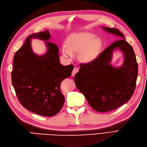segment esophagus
<instances>
[{"mask_svg": "<svg viewBox=\"0 0 147 147\" xmlns=\"http://www.w3.org/2000/svg\"><path fill=\"white\" fill-rule=\"evenodd\" d=\"M78 72V69H77L76 67H74L73 69V71L72 72V76H74Z\"/></svg>", "mask_w": 147, "mask_h": 147, "instance_id": "34e87169", "label": "esophagus"}]
</instances>
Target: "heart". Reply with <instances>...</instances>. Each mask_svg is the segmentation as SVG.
<instances>
[{
	"label": "heart",
	"instance_id": "1",
	"mask_svg": "<svg viewBox=\"0 0 147 147\" xmlns=\"http://www.w3.org/2000/svg\"><path fill=\"white\" fill-rule=\"evenodd\" d=\"M66 45L62 49L63 55L71 57L72 52H79L78 57L81 61L88 62L98 56L102 42L93 33L81 32L71 34L67 39Z\"/></svg>",
	"mask_w": 147,
	"mask_h": 147
}]
</instances>
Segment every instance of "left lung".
Returning a JSON list of instances; mask_svg holds the SVG:
<instances>
[{"mask_svg": "<svg viewBox=\"0 0 147 147\" xmlns=\"http://www.w3.org/2000/svg\"><path fill=\"white\" fill-rule=\"evenodd\" d=\"M122 39L112 43L92 61L80 63L74 77L78 89L90 106L99 112H107L122 106L132 97L138 77V63L133 48L117 28L104 27ZM119 48L125 55L124 65L115 68L110 64L113 51Z\"/></svg>", "mask_w": 147, "mask_h": 147, "instance_id": "1", "label": "left lung"}]
</instances>
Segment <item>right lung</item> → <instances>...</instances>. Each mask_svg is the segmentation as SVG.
Here are the masks:
<instances>
[{"instance_id": "1", "label": "right lung", "mask_w": 147, "mask_h": 147, "mask_svg": "<svg viewBox=\"0 0 147 147\" xmlns=\"http://www.w3.org/2000/svg\"><path fill=\"white\" fill-rule=\"evenodd\" d=\"M48 40L49 31L29 36L13 57L11 77L15 93L21 105L33 113L46 117L57 114L65 102L60 89L63 80L71 75L74 65L60 64L58 46L47 41V52L42 56L33 53L30 39Z\"/></svg>"}]
</instances>
